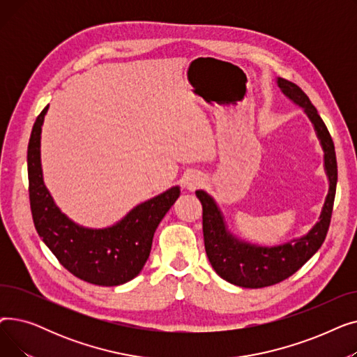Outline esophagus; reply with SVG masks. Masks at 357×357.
I'll list each match as a JSON object with an SVG mask.
<instances>
[{"instance_id":"34e87169","label":"esophagus","mask_w":357,"mask_h":357,"mask_svg":"<svg viewBox=\"0 0 357 357\" xmlns=\"http://www.w3.org/2000/svg\"><path fill=\"white\" fill-rule=\"evenodd\" d=\"M202 183V179L199 178V176H190L188 179H186L185 181V186H186V188H188L190 191H194L195 188H198V186Z\"/></svg>"}]
</instances>
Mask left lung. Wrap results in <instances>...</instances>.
Wrapping results in <instances>:
<instances>
[{"label":"left lung","instance_id":"1","mask_svg":"<svg viewBox=\"0 0 357 357\" xmlns=\"http://www.w3.org/2000/svg\"><path fill=\"white\" fill-rule=\"evenodd\" d=\"M279 86L296 104L305 108L317 135L324 149L326 171L330 181V190L324 207L314 229L303 238L289 241L278 248H256L248 243L231 238L224 227L222 217L215 202L204 191H197V198L202 205L204 245L214 271L227 282L243 288H265L282 282L301 268L326 240L335 197L337 159L330 131L307 93L296 84L288 79H278Z\"/></svg>","mask_w":357,"mask_h":357}]
</instances>
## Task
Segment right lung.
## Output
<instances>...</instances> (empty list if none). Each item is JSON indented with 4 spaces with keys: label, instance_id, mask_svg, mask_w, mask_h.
Segmentation results:
<instances>
[{
    "label": "right lung",
    "instance_id": "1",
    "mask_svg": "<svg viewBox=\"0 0 357 357\" xmlns=\"http://www.w3.org/2000/svg\"><path fill=\"white\" fill-rule=\"evenodd\" d=\"M47 107L37 116L27 147L29 198L34 227L59 264L73 276L100 287H116L140 273L156 227L179 197V188L149 199L105 230L82 229L56 207L43 183L40 131Z\"/></svg>",
    "mask_w": 357,
    "mask_h": 357
}]
</instances>
